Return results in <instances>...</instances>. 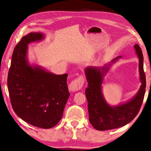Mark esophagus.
<instances>
[{
	"label": "esophagus",
	"mask_w": 151,
	"mask_h": 151,
	"mask_svg": "<svg viewBox=\"0 0 151 151\" xmlns=\"http://www.w3.org/2000/svg\"><path fill=\"white\" fill-rule=\"evenodd\" d=\"M85 82L84 77L82 75L79 76L78 77L74 80L69 84V89L71 91H76L81 89L84 86Z\"/></svg>",
	"instance_id": "esophagus-1"
}]
</instances>
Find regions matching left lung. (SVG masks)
Returning a JSON list of instances; mask_svg holds the SVG:
<instances>
[{"label": "left lung", "instance_id": "1", "mask_svg": "<svg viewBox=\"0 0 151 151\" xmlns=\"http://www.w3.org/2000/svg\"><path fill=\"white\" fill-rule=\"evenodd\" d=\"M139 58V70L142 85L138 92L127 102L111 106L104 98L102 93V84L104 76L108 71L111 63H114L121 56L115 58L110 64L104 67H88L85 74L88 83L86 89V96L88 104L89 121L96 130H107L123 127L132 121L138 114L145 95L146 78L143 70V56L138 45H134Z\"/></svg>", "mask_w": 151, "mask_h": 151}]
</instances>
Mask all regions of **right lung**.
Segmentation results:
<instances>
[{
    "mask_svg": "<svg viewBox=\"0 0 151 151\" xmlns=\"http://www.w3.org/2000/svg\"><path fill=\"white\" fill-rule=\"evenodd\" d=\"M44 38L40 32H31L21 38L12 54L8 75V88L15 114L34 127H54L62 117L70 93L68 75H55L27 60L28 44Z\"/></svg>",
    "mask_w": 151,
    "mask_h": 151,
    "instance_id": "add662e5",
    "label": "right lung"
}]
</instances>
